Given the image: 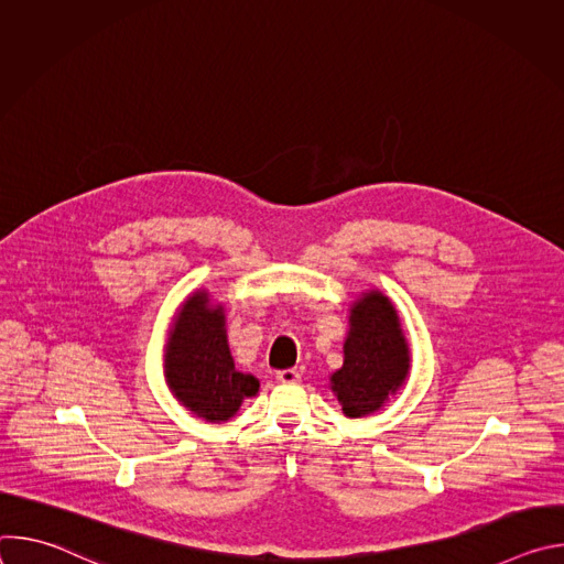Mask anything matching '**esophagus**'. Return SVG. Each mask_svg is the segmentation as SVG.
Wrapping results in <instances>:
<instances>
[{"instance_id":"obj_1","label":"esophagus","mask_w":564,"mask_h":564,"mask_svg":"<svg viewBox=\"0 0 564 564\" xmlns=\"http://www.w3.org/2000/svg\"><path fill=\"white\" fill-rule=\"evenodd\" d=\"M276 381H279V383H299V381H301V375H299V370H294V368L279 370V372H276Z\"/></svg>"}]
</instances>
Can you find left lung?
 <instances>
[{"label":"left lung","instance_id":"1","mask_svg":"<svg viewBox=\"0 0 564 564\" xmlns=\"http://www.w3.org/2000/svg\"><path fill=\"white\" fill-rule=\"evenodd\" d=\"M411 348L399 314L379 290L366 292L350 307L344 366L330 377L344 415L364 417L379 411L406 381Z\"/></svg>","mask_w":564,"mask_h":564}]
</instances>
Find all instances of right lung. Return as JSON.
I'll return each instance as SVG.
<instances>
[{
	"mask_svg": "<svg viewBox=\"0 0 564 564\" xmlns=\"http://www.w3.org/2000/svg\"><path fill=\"white\" fill-rule=\"evenodd\" d=\"M165 377L176 399L207 422H227L243 399L259 392V379L234 368L227 346L223 305H212L205 290L178 310L165 352Z\"/></svg>",
	"mask_w": 564,
	"mask_h": 564,
	"instance_id": "1",
	"label": "right lung"
}]
</instances>
